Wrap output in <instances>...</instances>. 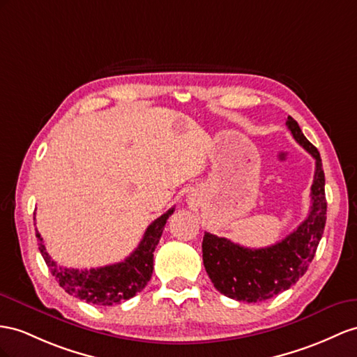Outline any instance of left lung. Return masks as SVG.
Wrapping results in <instances>:
<instances>
[{
	"mask_svg": "<svg viewBox=\"0 0 357 357\" xmlns=\"http://www.w3.org/2000/svg\"><path fill=\"white\" fill-rule=\"evenodd\" d=\"M287 126L296 142L315 158L314 184L310 187V211L296 231L270 248L249 249L231 240L205 232L204 266L217 291L226 297L257 303L291 288L312 262L326 226L324 170L315 146L288 116Z\"/></svg>",
	"mask_w": 357,
	"mask_h": 357,
	"instance_id": "8db88e82",
	"label": "left lung"
}]
</instances>
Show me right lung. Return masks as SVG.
<instances>
[{"mask_svg":"<svg viewBox=\"0 0 357 357\" xmlns=\"http://www.w3.org/2000/svg\"><path fill=\"white\" fill-rule=\"evenodd\" d=\"M173 211L175 208H170L166 214H162L148 226L139 248L125 261L105 267L90 270L60 267L57 262L51 259L45 249L43 238L38 229H36V236L39 241V250L52 276L57 279L59 285L68 294L84 300L87 303L112 306L123 300H130L148 285L153 271L155 248L160 243L164 226Z\"/></svg>","mask_w":357,"mask_h":357,"instance_id":"obj_1","label":"right lung"}]
</instances>
